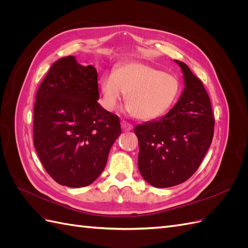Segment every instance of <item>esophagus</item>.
Wrapping results in <instances>:
<instances>
[{
	"instance_id": "1",
	"label": "esophagus",
	"mask_w": 248,
	"mask_h": 248,
	"mask_svg": "<svg viewBox=\"0 0 248 248\" xmlns=\"http://www.w3.org/2000/svg\"><path fill=\"white\" fill-rule=\"evenodd\" d=\"M121 126H122L123 131H129V130H131V129L133 128L132 124H130V123H128V122H126V121H122V122H121Z\"/></svg>"
}]
</instances>
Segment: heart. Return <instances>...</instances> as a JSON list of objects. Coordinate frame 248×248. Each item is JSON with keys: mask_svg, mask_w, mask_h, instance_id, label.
<instances>
[{"mask_svg": "<svg viewBox=\"0 0 248 248\" xmlns=\"http://www.w3.org/2000/svg\"><path fill=\"white\" fill-rule=\"evenodd\" d=\"M99 87L104 108L115 110L127 93V110L141 121H151L166 114L180 92V82L175 76L138 62L103 73Z\"/></svg>", "mask_w": 248, "mask_h": 248, "instance_id": "b5f03b06", "label": "heart"}]
</instances>
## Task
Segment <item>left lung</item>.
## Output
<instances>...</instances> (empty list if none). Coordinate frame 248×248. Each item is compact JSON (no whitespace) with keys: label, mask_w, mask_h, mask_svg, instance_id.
<instances>
[{"label":"left lung","mask_w":248,"mask_h":248,"mask_svg":"<svg viewBox=\"0 0 248 248\" xmlns=\"http://www.w3.org/2000/svg\"><path fill=\"white\" fill-rule=\"evenodd\" d=\"M185 88L176 106L157 121L136 126L139 170L154 187L166 188L188 180L211 145L214 116L208 93L183 62Z\"/></svg>","instance_id":"left-lung-1"}]
</instances>
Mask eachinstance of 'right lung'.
Wrapping results in <instances>:
<instances>
[{
  "mask_svg": "<svg viewBox=\"0 0 248 248\" xmlns=\"http://www.w3.org/2000/svg\"><path fill=\"white\" fill-rule=\"evenodd\" d=\"M98 74L73 56L51 65L34 104V146L42 166L59 184L85 187L107 166L121 133L120 119L98 103Z\"/></svg>",
  "mask_w": 248,
  "mask_h": 248,
  "instance_id": "add662e5",
  "label": "right lung"
}]
</instances>
